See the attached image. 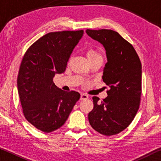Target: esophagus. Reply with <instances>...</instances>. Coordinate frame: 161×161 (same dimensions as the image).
I'll list each match as a JSON object with an SVG mask.
<instances>
[{"instance_id":"obj_1","label":"esophagus","mask_w":161,"mask_h":161,"mask_svg":"<svg viewBox=\"0 0 161 161\" xmlns=\"http://www.w3.org/2000/svg\"><path fill=\"white\" fill-rule=\"evenodd\" d=\"M89 98L88 95H86L85 94H81V98H80V100H85Z\"/></svg>"}]
</instances>
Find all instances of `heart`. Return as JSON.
Segmentation results:
<instances>
[{"instance_id":"b5f03b06","label":"heart","mask_w":161,"mask_h":161,"mask_svg":"<svg viewBox=\"0 0 161 161\" xmlns=\"http://www.w3.org/2000/svg\"><path fill=\"white\" fill-rule=\"evenodd\" d=\"M86 56L87 58L89 59V61L96 58L101 57L100 54L98 53L96 50H94V49H88V50H86Z\"/></svg>"}]
</instances>
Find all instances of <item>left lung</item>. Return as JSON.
<instances>
[{
    "label": "left lung",
    "mask_w": 161,
    "mask_h": 161,
    "mask_svg": "<svg viewBox=\"0 0 161 161\" xmlns=\"http://www.w3.org/2000/svg\"><path fill=\"white\" fill-rule=\"evenodd\" d=\"M86 33L102 43L107 51V63L103 81L110 89L102 102L93 97L94 108L89 121L101 134H118L129 126L137 114L142 93L141 62L134 47L112 30H89Z\"/></svg>",
    "instance_id": "1"
}]
</instances>
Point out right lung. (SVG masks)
<instances>
[{
    "label": "right lung",
    "instance_id": "add662e5",
    "mask_svg": "<svg viewBox=\"0 0 161 161\" xmlns=\"http://www.w3.org/2000/svg\"><path fill=\"white\" fill-rule=\"evenodd\" d=\"M83 30L52 32L28 47L18 75V90L25 119L43 132L54 131L67 121L80 94L64 92L53 82L66 69Z\"/></svg>",
    "mask_w": 161,
    "mask_h": 161
}]
</instances>
